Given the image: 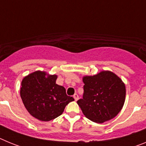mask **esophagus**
<instances>
[{
	"label": "esophagus",
	"mask_w": 146,
	"mask_h": 146,
	"mask_svg": "<svg viewBox=\"0 0 146 146\" xmlns=\"http://www.w3.org/2000/svg\"><path fill=\"white\" fill-rule=\"evenodd\" d=\"M73 97H74V100H75V101H77V100L79 99V96H78L77 94H74V96H73Z\"/></svg>",
	"instance_id": "esophagus-1"
}]
</instances>
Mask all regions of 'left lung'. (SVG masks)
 <instances>
[{
    "mask_svg": "<svg viewBox=\"0 0 146 146\" xmlns=\"http://www.w3.org/2000/svg\"><path fill=\"white\" fill-rule=\"evenodd\" d=\"M83 96L77 101L85 116L96 123L115 117L125 102L126 88L119 77L110 71L83 77Z\"/></svg>",
    "mask_w": 146,
    "mask_h": 146,
    "instance_id": "obj_1",
    "label": "left lung"
}]
</instances>
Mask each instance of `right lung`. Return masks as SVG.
Segmentation results:
<instances>
[{"instance_id": "1", "label": "right lung", "mask_w": 146, "mask_h": 146, "mask_svg": "<svg viewBox=\"0 0 146 146\" xmlns=\"http://www.w3.org/2000/svg\"><path fill=\"white\" fill-rule=\"evenodd\" d=\"M57 75L44 72L28 74L22 81L20 96L28 113L42 121H49L63 113L74 98L67 96L66 89L56 84Z\"/></svg>"}]
</instances>
